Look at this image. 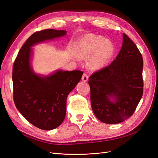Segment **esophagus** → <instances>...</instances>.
<instances>
[{
    "label": "esophagus",
    "instance_id": "esophagus-1",
    "mask_svg": "<svg viewBox=\"0 0 158 158\" xmlns=\"http://www.w3.org/2000/svg\"><path fill=\"white\" fill-rule=\"evenodd\" d=\"M82 81H84V82H86V81H88V74L86 73H84L82 75Z\"/></svg>",
    "mask_w": 158,
    "mask_h": 158
}]
</instances>
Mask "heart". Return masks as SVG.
I'll return each instance as SVG.
<instances>
[{
	"mask_svg": "<svg viewBox=\"0 0 158 158\" xmlns=\"http://www.w3.org/2000/svg\"><path fill=\"white\" fill-rule=\"evenodd\" d=\"M114 51V45L111 41L105 40L102 36L88 34L80 40L76 47V53L81 59L88 58L91 56L88 66L89 69L96 70L107 64L113 56Z\"/></svg>",
	"mask_w": 158,
	"mask_h": 158,
	"instance_id": "obj_1",
	"label": "heart"
}]
</instances>
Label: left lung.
<instances>
[{
	"label": "left lung",
	"instance_id": "left-lung-1",
	"mask_svg": "<svg viewBox=\"0 0 158 158\" xmlns=\"http://www.w3.org/2000/svg\"><path fill=\"white\" fill-rule=\"evenodd\" d=\"M142 69L140 51L123 33L116 59L89 78L92 108L99 121L117 124L132 115L143 94Z\"/></svg>",
	"mask_w": 158,
	"mask_h": 158
}]
</instances>
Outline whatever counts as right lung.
Returning <instances> with one entry per match:
<instances>
[{
  "instance_id": "add662e5",
  "label": "right lung",
  "mask_w": 158,
  "mask_h": 158,
  "mask_svg": "<svg viewBox=\"0 0 158 158\" xmlns=\"http://www.w3.org/2000/svg\"><path fill=\"white\" fill-rule=\"evenodd\" d=\"M66 34L64 30L52 29L35 32L22 45L14 63V103L27 121L42 130H52L63 122L68 95L80 82L83 72L59 70L49 76L37 75L30 64L31 47Z\"/></svg>"
}]
</instances>
